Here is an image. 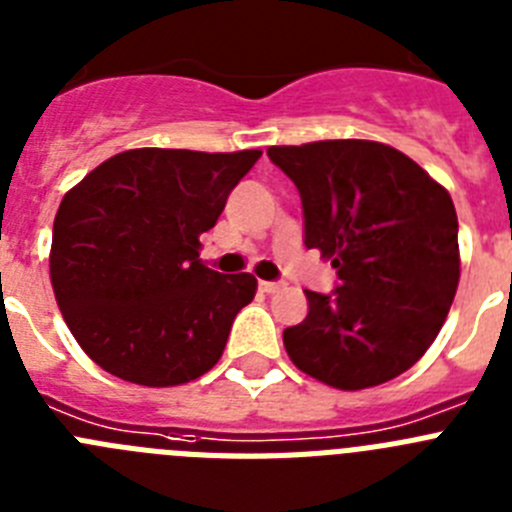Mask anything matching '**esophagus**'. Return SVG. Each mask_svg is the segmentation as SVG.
<instances>
[{
  "label": "esophagus",
  "instance_id": "1",
  "mask_svg": "<svg viewBox=\"0 0 512 512\" xmlns=\"http://www.w3.org/2000/svg\"><path fill=\"white\" fill-rule=\"evenodd\" d=\"M261 292H266V295H271V292H279L282 289V282H259Z\"/></svg>",
  "mask_w": 512,
  "mask_h": 512
}]
</instances>
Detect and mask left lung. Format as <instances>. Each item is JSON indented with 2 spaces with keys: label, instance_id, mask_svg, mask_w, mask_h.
Segmentation results:
<instances>
[{
  "label": "left lung",
  "instance_id": "left-lung-1",
  "mask_svg": "<svg viewBox=\"0 0 512 512\" xmlns=\"http://www.w3.org/2000/svg\"><path fill=\"white\" fill-rule=\"evenodd\" d=\"M295 182L305 246L338 271L333 295L307 289V318L284 330L292 364L336 390L390 382L436 341L459 287L451 194L377 140L271 146Z\"/></svg>",
  "mask_w": 512,
  "mask_h": 512
}]
</instances>
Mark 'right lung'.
Masks as SVG:
<instances>
[{"label": "right lung", "instance_id": "right-lung-1", "mask_svg": "<svg viewBox=\"0 0 512 512\" xmlns=\"http://www.w3.org/2000/svg\"><path fill=\"white\" fill-rule=\"evenodd\" d=\"M259 156V148H133L63 194L53 220V295L76 343L104 372L176 387L223 356L256 277L207 269L200 235Z\"/></svg>", "mask_w": 512, "mask_h": 512}]
</instances>
